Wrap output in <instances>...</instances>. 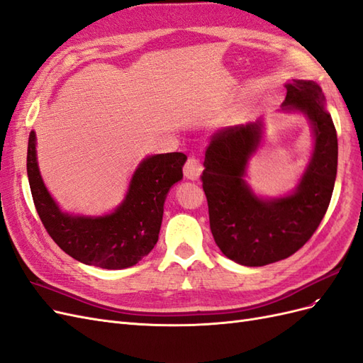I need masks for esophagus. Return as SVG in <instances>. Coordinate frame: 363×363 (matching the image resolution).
Listing matches in <instances>:
<instances>
[{
    "label": "esophagus",
    "instance_id": "esophagus-1",
    "mask_svg": "<svg viewBox=\"0 0 363 363\" xmlns=\"http://www.w3.org/2000/svg\"><path fill=\"white\" fill-rule=\"evenodd\" d=\"M201 171H203L201 162L196 159V157H188V160H186L184 167H183L184 177L189 179V180H196V179L200 177Z\"/></svg>",
    "mask_w": 363,
    "mask_h": 363
}]
</instances>
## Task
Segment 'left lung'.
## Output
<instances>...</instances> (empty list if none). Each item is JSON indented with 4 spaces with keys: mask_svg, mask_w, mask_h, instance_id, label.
Returning a JSON list of instances; mask_svg holds the SVG:
<instances>
[{
    "mask_svg": "<svg viewBox=\"0 0 363 363\" xmlns=\"http://www.w3.org/2000/svg\"><path fill=\"white\" fill-rule=\"evenodd\" d=\"M286 91L283 107L307 115L315 133L309 168L292 195L260 200L242 179L259 144V124L219 130L206 150L201 182L213 239L228 259L245 267L268 265L298 251L321 224L335 188L337 136L321 87L294 80Z\"/></svg>",
    "mask_w": 363,
    "mask_h": 363,
    "instance_id": "8db88e82",
    "label": "left lung"
}]
</instances>
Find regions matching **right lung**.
<instances>
[{
	"mask_svg": "<svg viewBox=\"0 0 363 363\" xmlns=\"http://www.w3.org/2000/svg\"><path fill=\"white\" fill-rule=\"evenodd\" d=\"M183 152L145 159L136 169L124 203L101 218L69 216L60 212L43 184L36 162V138L30 131L27 174L33 203L51 239L67 255L104 269L133 267L155 248L163 203L174 183L183 177Z\"/></svg>",
	"mask_w": 363,
	"mask_h": 363,
	"instance_id": "add662e5",
	"label": "right lung"
}]
</instances>
